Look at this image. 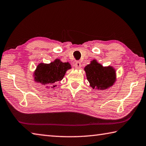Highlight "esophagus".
Here are the masks:
<instances>
[{"instance_id":"34e87169","label":"esophagus","mask_w":146,"mask_h":146,"mask_svg":"<svg viewBox=\"0 0 146 146\" xmlns=\"http://www.w3.org/2000/svg\"><path fill=\"white\" fill-rule=\"evenodd\" d=\"M81 66H82V65H81L80 62L77 61V62H75V68H76V69H80V68H81Z\"/></svg>"}]
</instances>
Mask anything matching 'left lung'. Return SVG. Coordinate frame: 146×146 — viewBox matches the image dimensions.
Returning <instances> with one entry per match:
<instances>
[{"mask_svg":"<svg viewBox=\"0 0 146 146\" xmlns=\"http://www.w3.org/2000/svg\"><path fill=\"white\" fill-rule=\"evenodd\" d=\"M87 80L92 89L106 90L116 81V73L112 66H103L93 59L84 68Z\"/></svg>","mask_w":146,"mask_h":146,"instance_id":"obj_1","label":"left lung"}]
</instances>
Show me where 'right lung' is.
<instances>
[{
  "label": "right lung",
  "mask_w": 146,
  "mask_h": 146,
  "mask_svg": "<svg viewBox=\"0 0 146 146\" xmlns=\"http://www.w3.org/2000/svg\"><path fill=\"white\" fill-rule=\"evenodd\" d=\"M71 68L69 62H62L60 59H55L50 64L40 63L37 66L34 73V81L43 85L54 84L60 81L68 70ZM57 86H53L52 88ZM48 87V86H46Z\"/></svg>",
  "instance_id": "1"
}]
</instances>
